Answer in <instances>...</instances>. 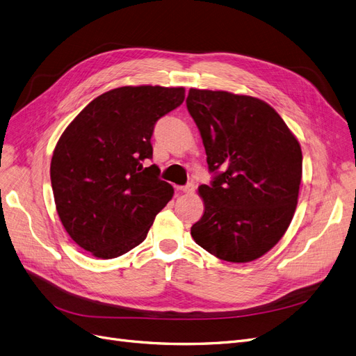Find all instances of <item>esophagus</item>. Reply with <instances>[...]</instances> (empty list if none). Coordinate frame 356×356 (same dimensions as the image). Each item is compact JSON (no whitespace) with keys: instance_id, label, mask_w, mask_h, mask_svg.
<instances>
[{"instance_id":"obj_1","label":"esophagus","mask_w":356,"mask_h":356,"mask_svg":"<svg viewBox=\"0 0 356 356\" xmlns=\"http://www.w3.org/2000/svg\"><path fill=\"white\" fill-rule=\"evenodd\" d=\"M177 191H180V192H183V193H193L195 186L192 185V183H189V185H186V186H179Z\"/></svg>"}]
</instances>
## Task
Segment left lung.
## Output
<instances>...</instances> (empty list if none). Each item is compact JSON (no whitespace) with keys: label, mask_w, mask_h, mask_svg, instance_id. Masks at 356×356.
I'll return each mask as SVG.
<instances>
[{"label":"left lung","mask_w":356,"mask_h":356,"mask_svg":"<svg viewBox=\"0 0 356 356\" xmlns=\"http://www.w3.org/2000/svg\"><path fill=\"white\" fill-rule=\"evenodd\" d=\"M186 105L216 175L211 186L198 188L204 214L191 227L192 238L222 261H255L293 218L302 179L299 140L255 97L192 88Z\"/></svg>","instance_id":"1"}]
</instances>
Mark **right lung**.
I'll list each match as a JSON object with an SVG mask.
<instances>
[{"label": "right lung", "instance_id": "1", "mask_svg": "<svg viewBox=\"0 0 356 356\" xmlns=\"http://www.w3.org/2000/svg\"><path fill=\"white\" fill-rule=\"evenodd\" d=\"M185 88L122 86L90 101L65 127L51 158V185L65 232L101 259L142 243L173 198L158 179L151 136L158 118L177 108Z\"/></svg>", "mask_w": 356, "mask_h": 356}]
</instances>
